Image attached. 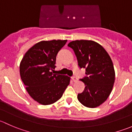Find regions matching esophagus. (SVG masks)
I'll return each mask as SVG.
<instances>
[{
  "label": "esophagus",
  "mask_w": 132,
  "mask_h": 132,
  "mask_svg": "<svg viewBox=\"0 0 132 132\" xmlns=\"http://www.w3.org/2000/svg\"><path fill=\"white\" fill-rule=\"evenodd\" d=\"M71 78H72V80H73V82H77V80H78L77 77H75V76H73V77H71Z\"/></svg>",
  "instance_id": "34e87169"
}]
</instances>
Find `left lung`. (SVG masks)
Returning a JSON list of instances; mask_svg holds the SVG:
<instances>
[{
    "label": "left lung",
    "instance_id": "left-lung-1",
    "mask_svg": "<svg viewBox=\"0 0 132 132\" xmlns=\"http://www.w3.org/2000/svg\"><path fill=\"white\" fill-rule=\"evenodd\" d=\"M68 46L73 50L78 66L86 68V76L80 80L85 89L78 94V101L85 107H98L107 100L115 82L111 58L103 46L94 41H73Z\"/></svg>",
    "mask_w": 132,
    "mask_h": 132
}]
</instances>
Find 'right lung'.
I'll list each match as a JSON object with an SVG mask.
<instances>
[{
  "label": "right lung",
  "instance_id": "obj_1",
  "mask_svg": "<svg viewBox=\"0 0 132 132\" xmlns=\"http://www.w3.org/2000/svg\"><path fill=\"white\" fill-rule=\"evenodd\" d=\"M67 40L41 41L28 50L20 64L21 79L34 100L44 105L62 97L70 77L53 74L57 54Z\"/></svg>",
  "mask_w": 132,
  "mask_h": 132
}]
</instances>
